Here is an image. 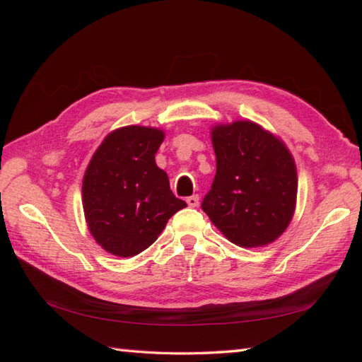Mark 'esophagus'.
<instances>
[{"label":"esophagus","mask_w":362,"mask_h":362,"mask_svg":"<svg viewBox=\"0 0 362 362\" xmlns=\"http://www.w3.org/2000/svg\"><path fill=\"white\" fill-rule=\"evenodd\" d=\"M187 204L191 206V209H194V206L199 205V196H189L187 199Z\"/></svg>","instance_id":"obj_1"}]
</instances>
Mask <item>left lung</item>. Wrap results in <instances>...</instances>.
I'll return each mask as SVG.
<instances>
[{
    "label": "left lung",
    "instance_id": "8db88e82",
    "mask_svg": "<svg viewBox=\"0 0 362 362\" xmlns=\"http://www.w3.org/2000/svg\"><path fill=\"white\" fill-rule=\"evenodd\" d=\"M211 143L216 175L202 210L240 247L279 240L297 202V168L288 146L249 119L213 126Z\"/></svg>",
    "mask_w": 362,
    "mask_h": 362
}]
</instances>
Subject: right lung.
<instances>
[{"label":"right lung","mask_w":362,"mask_h":362,"mask_svg":"<svg viewBox=\"0 0 362 362\" xmlns=\"http://www.w3.org/2000/svg\"><path fill=\"white\" fill-rule=\"evenodd\" d=\"M165 140L157 127L124 126L107 135L82 180V206L91 236L121 258L135 257L157 240L168 219L187 202L169 188L156 163Z\"/></svg>","instance_id":"1"}]
</instances>
